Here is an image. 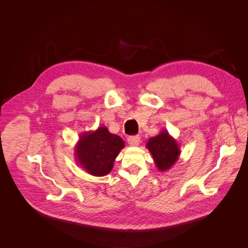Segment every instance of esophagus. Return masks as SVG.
Returning a JSON list of instances; mask_svg holds the SVG:
<instances>
[{
  "mask_svg": "<svg viewBox=\"0 0 248 248\" xmlns=\"http://www.w3.org/2000/svg\"><path fill=\"white\" fill-rule=\"evenodd\" d=\"M140 138L138 136H134V137H130L128 138V144L131 147H137L140 145Z\"/></svg>",
  "mask_w": 248,
  "mask_h": 248,
  "instance_id": "1",
  "label": "esophagus"
}]
</instances>
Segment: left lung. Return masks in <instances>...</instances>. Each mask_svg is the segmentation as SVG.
<instances>
[{
	"label": "left lung",
	"mask_w": 248,
	"mask_h": 248,
	"mask_svg": "<svg viewBox=\"0 0 248 248\" xmlns=\"http://www.w3.org/2000/svg\"><path fill=\"white\" fill-rule=\"evenodd\" d=\"M151 153L156 168L160 171L169 170L179 159V144L168 130L163 129L156 137L149 139L146 144Z\"/></svg>",
	"instance_id": "8db88e82"
}]
</instances>
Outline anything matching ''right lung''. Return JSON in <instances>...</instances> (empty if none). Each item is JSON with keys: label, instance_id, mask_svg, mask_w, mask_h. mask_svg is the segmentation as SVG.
<instances>
[{"label": "right lung", "instance_id": "add662e5", "mask_svg": "<svg viewBox=\"0 0 248 248\" xmlns=\"http://www.w3.org/2000/svg\"><path fill=\"white\" fill-rule=\"evenodd\" d=\"M125 142L117 134L110 133L107 126L94 131L82 132L74 148V156L81 169L90 175L102 177L114 168V163Z\"/></svg>", "mask_w": 248, "mask_h": 248}]
</instances>
